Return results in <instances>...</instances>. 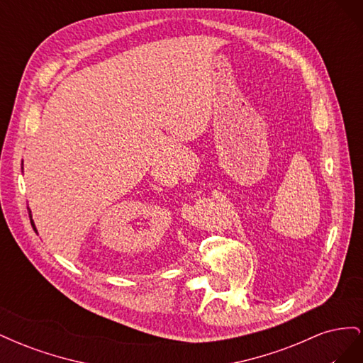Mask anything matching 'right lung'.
I'll return each instance as SVG.
<instances>
[{
	"mask_svg": "<svg viewBox=\"0 0 363 363\" xmlns=\"http://www.w3.org/2000/svg\"><path fill=\"white\" fill-rule=\"evenodd\" d=\"M30 221H31V225H33V228L36 230V227H35V224H33V219H31V216H30Z\"/></svg>",
	"mask_w": 363,
	"mask_h": 363,
	"instance_id": "1",
	"label": "right lung"
}]
</instances>
